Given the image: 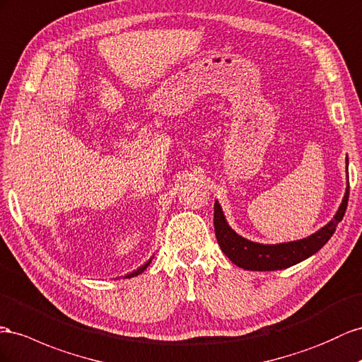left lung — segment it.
Here are the masks:
<instances>
[{"mask_svg":"<svg viewBox=\"0 0 362 362\" xmlns=\"http://www.w3.org/2000/svg\"><path fill=\"white\" fill-rule=\"evenodd\" d=\"M349 168V163H347ZM349 178V172H347ZM349 182V181H347ZM349 201V184L344 193L343 202H341L337 214L323 228H320L306 239H300L294 242L276 243V245H265V243L251 242L245 238L239 236L228 223L219 202H214V231L216 239L223 254L239 268L250 271H277L289 268L296 263H300L310 257L318 250L326 245V242L335 233L337 226L343 221V216L347 209Z\"/></svg>","mask_w":362,"mask_h":362,"instance_id":"8db88e82","label":"left lung"}]
</instances>
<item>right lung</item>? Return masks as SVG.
<instances>
[{
	"mask_svg": "<svg viewBox=\"0 0 362 362\" xmlns=\"http://www.w3.org/2000/svg\"><path fill=\"white\" fill-rule=\"evenodd\" d=\"M151 262H152V259H149L148 262H146L144 263V265L143 267H140L139 269H136V271H134V272H131V274H128V276H126V277H134V276H139V274H141V272L146 269V268H148L149 265H151Z\"/></svg>",
	"mask_w": 362,
	"mask_h": 362,
	"instance_id": "1",
	"label": "right lung"
}]
</instances>
